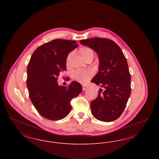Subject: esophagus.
Returning a JSON list of instances; mask_svg holds the SVG:
<instances>
[{
  "label": "esophagus",
  "instance_id": "34e87169",
  "mask_svg": "<svg viewBox=\"0 0 159 159\" xmlns=\"http://www.w3.org/2000/svg\"><path fill=\"white\" fill-rule=\"evenodd\" d=\"M88 88V86L85 84H82V89H83V91H84L86 89V88Z\"/></svg>",
  "mask_w": 159,
  "mask_h": 159
}]
</instances>
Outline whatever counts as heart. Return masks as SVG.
<instances>
[{
	"label": "heart",
	"instance_id": "obj_1",
	"mask_svg": "<svg viewBox=\"0 0 159 159\" xmlns=\"http://www.w3.org/2000/svg\"><path fill=\"white\" fill-rule=\"evenodd\" d=\"M80 52L82 56L83 57L84 60L85 61L92 58L93 59L94 57V52L89 47H82L80 49ZM73 52L69 53L67 58V64H68L69 60L71 57ZM93 75V72L91 70H77L73 74V77L75 80H77L79 82L84 83L87 82L91 77Z\"/></svg>",
	"mask_w": 159,
	"mask_h": 159
}]
</instances>
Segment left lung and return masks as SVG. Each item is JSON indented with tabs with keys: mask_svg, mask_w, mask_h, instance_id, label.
<instances>
[{
	"mask_svg": "<svg viewBox=\"0 0 159 159\" xmlns=\"http://www.w3.org/2000/svg\"><path fill=\"white\" fill-rule=\"evenodd\" d=\"M98 56V71L92 79L104 89L91 102L93 116L100 121L117 119L125 108L130 95V75L126 59L120 47L111 40L94 38L80 40Z\"/></svg>",
	"mask_w": 159,
	"mask_h": 159,
	"instance_id": "1",
	"label": "left lung"
}]
</instances>
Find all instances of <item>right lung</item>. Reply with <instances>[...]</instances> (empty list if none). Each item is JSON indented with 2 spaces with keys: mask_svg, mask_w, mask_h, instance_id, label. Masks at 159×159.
<instances>
[{
  "mask_svg": "<svg viewBox=\"0 0 159 159\" xmlns=\"http://www.w3.org/2000/svg\"><path fill=\"white\" fill-rule=\"evenodd\" d=\"M78 44L76 41L55 39L39 46L27 66V86L29 97L38 113L51 120L66 117L71 110L70 101L82 91L80 83L71 82L60 86L57 77L66 70L68 54Z\"/></svg>",
  "mask_w": 159,
  "mask_h": 159,
  "instance_id": "right-lung-1",
  "label": "right lung"
}]
</instances>
